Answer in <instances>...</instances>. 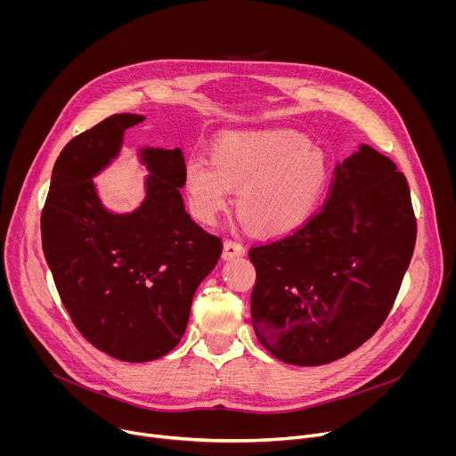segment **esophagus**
Listing matches in <instances>:
<instances>
[{
	"mask_svg": "<svg viewBox=\"0 0 456 456\" xmlns=\"http://www.w3.org/2000/svg\"><path fill=\"white\" fill-rule=\"evenodd\" d=\"M245 254V247L236 241V240H225L224 241V257L225 259H232V257H238V256H243Z\"/></svg>",
	"mask_w": 456,
	"mask_h": 456,
	"instance_id": "1",
	"label": "esophagus"
}]
</instances>
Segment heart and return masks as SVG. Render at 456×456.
Listing matches in <instances>:
<instances>
[{"label": "heart", "mask_w": 456, "mask_h": 456, "mask_svg": "<svg viewBox=\"0 0 456 456\" xmlns=\"http://www.w3.org/2000/svg\"><path fill=\"white\" fill-rule=\"evenodd\" d=\"M330 166L319 148L292 129H257L224 135L213 159L192 155L185 191L192 213L215 224L238 187L240 215L262 234L281 236L303 225L329 185Z\"/></svg>", "instance_id": "1"}]
</instances>
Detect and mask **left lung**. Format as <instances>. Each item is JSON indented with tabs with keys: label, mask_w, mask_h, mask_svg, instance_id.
<instances>
[{
	"label": "left lung",
	"mask_w": 456,
	"mask_h": 456,
	"mask_svg": "<svg viewBox=\"0 0 456 456\" xmlns=\"http://www.w3.org/2000/svg\"><path fill=\"white\" fill-rule=\"evenodd\" d=\"M415 240L406 176L362 144L336 166L319 211L290 234L248 248L259 343L297 366L357 350L392 310Z\"/></svg>",
	"instance_id": "8db88e82"
}]
</instances>
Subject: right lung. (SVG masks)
Segmentation results:
<instances>
[{"mask_svg":"<svg viewBox=\"0 0 456 456\" xmlns=\"http://www.w3.org/2000/svg\"><path fill=\"white\" fill-rule=\"evenodd\" d=\"M142 115L115 113L62 148L41 213V240L59 297L81 336L126 362L171 352L192 296L215 269L222 238L183 209V155L146 148V199L129 215L101 204L94 176L117 157L124 129Z\"/></svg>","mask_w":456,"mask_h":456,"instance_id":"right-lung-1","label":"right lung"}]
</instances>
